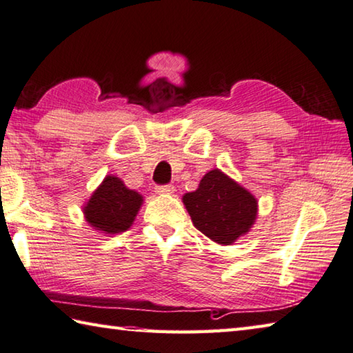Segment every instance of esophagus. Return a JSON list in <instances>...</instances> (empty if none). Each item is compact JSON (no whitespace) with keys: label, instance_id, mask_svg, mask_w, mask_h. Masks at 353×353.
Returning a JSON list of instances; mask_svg holds the SVG:
<instances>
[{"label":"esophagus","instance_id":"1","mask_svg":"<svg viewBox=\"0 0 353 353\" xmlns=\"http://www.w3.org/2000/svg\"><path fill=\"white\" fill-rule=\"evenodd\" d=\"M173 190H175V188H173L172 184H164V186H157L154 192L159 195H169V194H173Z\"/></svg>","mask_w":353,"mask_h":353}]
</instances>
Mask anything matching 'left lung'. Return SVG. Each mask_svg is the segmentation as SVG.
Wrapping results in <instances>:
<instances>
[{
  "mask_svg": "<svg viewBox=\"0 0 353 353\" xmlns=\"http://www.w3.org/2000/svg\"><path fill=\"white\" fill-rule=\"evenodd\" d=\"M183 203L196 230L220 245L236 242L257 217L256 196L219 169L208 172Z\"/></svg>",
  "mask_w": 353,
  "mask_h": 353,
  "instance_id": "8db88e82",
  "label": "left lung"
}]
</instances>
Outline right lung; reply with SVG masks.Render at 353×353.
<instances>
[{
  "mask_svg": "<svg viewBox=\"0 0 353 353\" xmlns=\"http://www.w3.org/2000/svg\"><path fill=\"white\" fill-rule=\"evenodd\" d=\"M142 201V195L128 189L121 178L108 175L83 206L85 220L102 234H119L133 225Z\"/></svg>",
  "mask_w": 353,
  "mask_h": 353,
  "instance_id": "add662e5",
  "label": "right lung"
}]
</instances>
